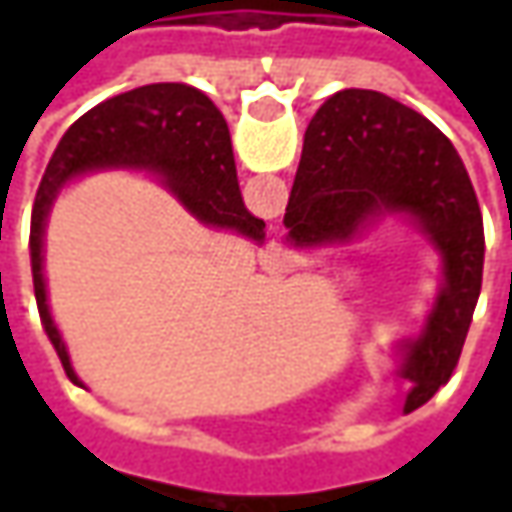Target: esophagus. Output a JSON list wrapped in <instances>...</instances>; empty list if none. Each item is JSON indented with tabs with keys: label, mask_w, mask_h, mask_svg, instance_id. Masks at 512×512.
Segmentation results:
<instances>
[{
	"label": "esophagus",
	"mask_w": 512,
	"mask_h": 512,
	"mask_svg": "<svg viewBox=\"0 0 512 512\" xmlns=\"http://www.w3.org/2000/svg\"><path fill=\"white\" fill-rule=\"evenodd\" d=\"M270 250H282V247H276V242H273V245H270Z\"/></svg>",
	"instance_id": "esophagus-1"
}]
</instances>
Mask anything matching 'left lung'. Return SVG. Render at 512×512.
Listing matches in <instances>:
<instances>
[{
  "label": "left lung",
  "mask_w": 512,
  "mask_h": 512,
  "mask_svg": "<svg viewBox=\"0 0 512 512\" xmlns=\"http://www.w3.org/2000/svg\"><path fill=\"white\" fill-rule=\"evenodd\" d=\"M387 216L424 236L442 265L422 336L404 347L410 413L450 379L462 356L482 293V210L453 142L433 122L376 90H339L305 130L285 242L299 250L347 245Z\"/></svg>",
  "instance_id": "obj_1"
}]
</instances>
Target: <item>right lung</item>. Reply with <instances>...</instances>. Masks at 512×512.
<instances>
[{
	"label": "right lung",
	"instance_id": "add662e5",
	"mask_svg": "<svg viewBox=\"0 0 512 512\" xmlns=\"http://www.w3.org/2000/svg\"><path fill=\"white\" fill-rule=\"evenodd\" d=\"M108 168L148 170L199 222L236 230L259 245L265 242V222L250 216L242 202L225 116L202 90L182 82H159L119 93L79 116L50 156L30 216L36 305L73 384L82 382L48 305L45 225L59 190L70 179Z\"/></svg>",
	"mask_w": 512,
	"mask_h": 512
}]
</instances>
